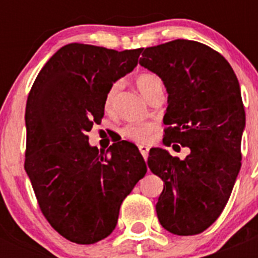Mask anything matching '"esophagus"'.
I'll list each match as a JSON object with an SVG mask.
<instances>
[{"mask_svg":"<svg viewBox=\"0 0 258 258\" xmlns=\"http://www.w3.org/2000/svg\"><path fill=\"white\" fill-rule=\"evenodd\" d=\"M140 151H141V154H142V156L145 157V160H146V159H147V156H149L150 147H149V146L141 145V146H140Z\"/></svg>","mask_w":258,"mask_h":258,"instance_id":"34e87169","label":"esophagus"}]
</instances>
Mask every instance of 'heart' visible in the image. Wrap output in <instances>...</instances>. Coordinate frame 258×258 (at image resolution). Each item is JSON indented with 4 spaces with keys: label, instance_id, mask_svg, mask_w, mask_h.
<instances>
[{
    "label": "heart",
    "instance_id": "b5f03b06",
    "mask_svg": "<svg viewBox=\"0 0 258 258\" xmlns=\"http://www.w3.org/2000/svg\"><path fill=\"white\" fill-rule=\"evenodd\" d=\"M136 84L138 90L141 92V94L145 98L147 97L154 89L159 88V86H163L160 77L155 74H150V72L141 74L140 76L137 77ZM118 88H120V85H118V83H116L113 84V85L109 88L108 92H107L106 99H104V108H106L107 111H111V109L113 108ZM154 131L155 125L151 124V122H146V124H129L122 129V136H124L125 138H127V140L134 141V142L137 143H145L149 142Z\"/></svg>",
    "mask_w": 258,
    "mask_h": 258
}]
</instances>
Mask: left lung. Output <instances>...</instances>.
<instances>
[{
  "label": "left lung",
  "instance_id": "1",
  "mask_svg": "<svg viewBox=\"0 0 258 258\" xmlns=\"http://www.w3.org/2000/svg\"><path fill=\"white\" fill-rule=\"evenodd\" d=\"M140 64L166 88L164 145L190 149L183 160L160 147L150 151L149 168L164 182L157 218L172 234L197 235L220 217L240 170L245 112L239 81L220 52L197 41L146 47Z\"/></svg>",
  "mask_w": 258,
  "mask_h": 258
}]
</instances>
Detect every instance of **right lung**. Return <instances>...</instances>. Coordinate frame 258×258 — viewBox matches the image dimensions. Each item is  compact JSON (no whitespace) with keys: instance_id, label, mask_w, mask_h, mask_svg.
<instances>
[{"instance_id":"right-lung-1","label":"right lung","mask_w":258,"mask_h":258,"mask_svg":"<svg viewBox=\"0 0 258 258\" xmlns=\"http://www.w3.org/2000/svg\"><path fill=\"white\" fill-rule=\"evenodd\" d=\"M142 50L68 44L46 61L29 92L24 169L50 225L77 244L97 243L115 230L122 200L147 172L133 143L99 152L86 136L103 117L109 88L136 68Z\"/></svg>"}]
</instances>
